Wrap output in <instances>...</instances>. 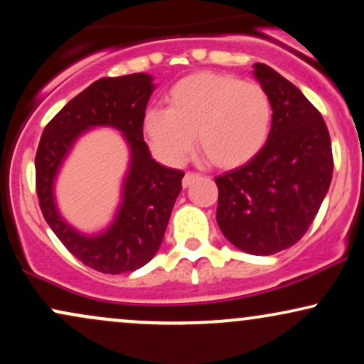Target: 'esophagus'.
I'll use <instances>...</instances> for the list:
<instances>
[{
    "instance_id": "obj_1",
    "label": "esophagus",
    "mask_w": 364,
    "mask_h": 364,
    "mask_svg": "<svg viewBox=\"0 0 364 364\" xmlns=\"http://www.w3.org/2000/svg\"><path fill=\"white\" fill-rule=\"evenodd\" d=\"M196 178H198V174H195V173H186L185 178H183V181H181L183 188H188V186L193 185V181H195Z\"/></svg>"
}]
</instances>
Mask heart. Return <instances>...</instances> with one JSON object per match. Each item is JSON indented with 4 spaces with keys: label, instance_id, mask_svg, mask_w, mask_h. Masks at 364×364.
I'll return each mask as SVG.
<instances>
[{
    "label": "heart",
    "instance_id": "b5f03b06",
    "mask_svg": "<svg viewBox=\"0 0 364 364\" xmlns=\"http://www.w3.org/2000/svg\"><path fill=\"white\" fill-rule=\"evenodd\" d=\"M168 107L145 111L144 133L154 154L179 166L198 147L217 168L248 164L265 147L272 128V102L263 87L232 75L198 72L174 83Z\"/></svg>",
    "mask_w": 364,
    "mask_h": 364
}]
</instances>
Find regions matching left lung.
I'll list each match as a JSON object with an SVG mask.
<instances>
[{
  "label": "left lung",
  "instance_id": "obj_1",
  "mask_svg": "<svg viewBox=\"0 0 364 364\" xmlns=\"http://www.w3.org/2000/svg\"><path fill=\"white\" fill-rule=\"evenodd\" d=\"M253 77L272 102V128L257 157L217 176V224L229 243L274 255L301 240L332 181L327 124L303 92L269 65Z\"/></svg>",
  "mask_w": 364,
  "mask_h": 364
}]
</instances>
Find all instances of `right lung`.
<instances>
[{"mask_svg":"<svg viewBox=\"0 0 364 364\" xmlns=\"http://www.w3.org/2000/svg\"><path fill=\"white\" fill-rule=\"evenodd\" d=\"M154 90L156 83L149 73L99 78L49 121L37 149L36 186L46 223L70 253L102 274L133 272L152 260L181 191L185 173L156 162L144 140L141 121ZM95 127L122 133L129 166L110 224L83 233L60 214L55 181L76 141Z\"/></svg>","mask_w":364,"mask_h":364,"instance_id":"1","label":"right lung"}]
</instances>
